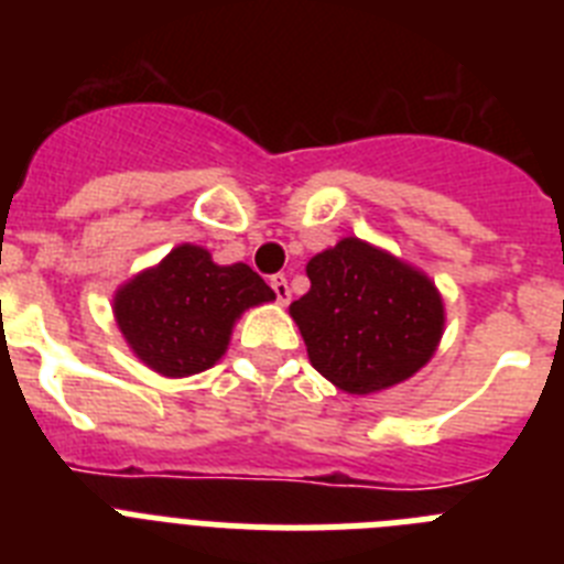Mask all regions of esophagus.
Here are the masks:
<instances>
[{
    "instance_id": "1",
    "label": "esophagus",
    "mask_w": 564,
    "mask_h": 564,
    "mask_svg": "<svg viewBox=\"0 0 564 564\" xmlns=\"http://www.w3.org/2000/svg\"><path fill=\"white\" fill-rule=\"evenodd\" d=\"M269 283H272V290H274V297H278V304H281V306L290 304L292 292H290V281H286V274H274V278Z\"/></svg>"
}]
</instances>
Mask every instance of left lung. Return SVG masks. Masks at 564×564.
<instances>
[{
  "instance_id": "8db88e82",
  "label": "left lung",
  "mask_w": 564,
  "mask_h": 564,
  "mask_svg": "<svg viewBox=\"0 0 564 564\" xmlns=\"http://www.w3.org/2000/svg\"><path fill=\"white\" fill-rule=\"evenodd\" d=\"M310 292L290 315L312 367L338 390H387L433 358L444 333L435 283L384 249L344 238L306 263Z\"/></svg>"
}]
</instances>
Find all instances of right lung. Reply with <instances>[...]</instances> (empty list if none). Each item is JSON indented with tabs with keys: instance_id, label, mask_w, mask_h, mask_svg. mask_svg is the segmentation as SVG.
<instances>
[{
	"instance_id": "add662e5",
	"label": "right lung",
	"mask_w": 564,
	"mask_h": 564,
	"mask_svg": "<svg viewBox=\"0 0 564 564\" xmlns=\"http://www.w3.org/2000/svg\"><path fill=\"white\" fill-rule=\"evenodd\" d=\"M274 301L246 263L217 267L203 246L183 243L113 295V318L131 352L160 376L183 378L215 367L235 321Z\"/></svg>"
}]
</instances>
